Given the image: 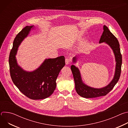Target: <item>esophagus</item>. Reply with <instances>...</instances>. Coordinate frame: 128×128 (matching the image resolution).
Wrapping results in <instances>:
<instances>
[{"instance_id": "esophagus-1", "label": "esophagus", "mask_w": 128, "mask_h": 128, "mask_svg": "<svg viewBox=\"0 0 128 128\" xmlns=\"http://www.w3.org/2000/svg\"><path fill=\"white\" fill-rule=\"evenodd\" d=\"M70 59L69 58H67L66 59H65V64L66 65H68L70 63Z\"/></svg>"}]
</instances>
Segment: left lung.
I'll return each instance as SVG.
<instances>
[{
	"label": "left lung",
	"instance_id": "1",
	"mask_svg": "<svg viewBox=\"0 0 128 128\" xmlns=\"http://www.w3.org/2000/svg\"><path fill=\"white\" fill-rule=\"evenodd\" d=\"M103 30L104 31L101 36L99 43H106L113 50L116 61L114 76L112 81L107 86L100 88H93L88 86L82 82L80 73L78 68L74 65H71V70L74 80L76 91L80 96L84 98H92L106 95L110 92V90H112L116 84L120 76L122 56L118 41L116 36L109 31L108 27L105 25L103 26ZM76 59L77 58L74 57L73 58V62L74 63L76 62Z\"/></svg>",
	"mask_w": 128,
	"mask_h": 128
}]
</instances>
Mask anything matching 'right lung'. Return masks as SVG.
Wrapping results in <instances>:
<instances>
[{"mask_svg":"<svg viewBox=\"0 0 128 128\" xmlns=\"http://www.w3.org/2000/svg\"><path fill=\"white\" fill-rule=\"evenodd\" d=\"M33 27L26 26L16 36L9 56L10 71L14 84L20 92L31 99L40 100L53 93L57 78L65 62L63 56L46 59L40 67L32 72L26 71L18 65L16 59L18 48Z\"/></svg>","mask_w":128,"mask_h":128,"instance_id":"add662e5","label":"right lung"}]
</instances>
